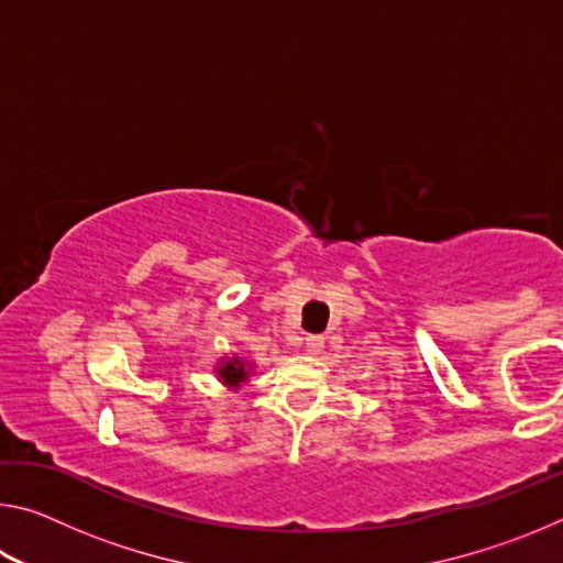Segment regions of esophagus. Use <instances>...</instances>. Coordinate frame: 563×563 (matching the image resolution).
I'll return each instance as SVG.
<instances>
[{"instance_id": "1", "label": "esophagus", "mask_w": 563, "mask_h": 563, "mask_svg": "<svg viewBox=\"0 0 563 563\" xmlns=\"http://www.w3.org/2000/svg\"><path fill=\"white\" fill-rule=\"evenodd\" d=\"M322 347H325V338H322V335H308V338H305V350H308L310 355H320Z\"/></svg>"}]
</instances>
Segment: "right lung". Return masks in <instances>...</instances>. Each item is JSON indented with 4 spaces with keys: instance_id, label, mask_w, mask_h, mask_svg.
Wrapping results in <instances>:
<instances>
[{
    "instance_id": "right-lung-1",
    "label": "right lung",
    "mask_w": 563,
    "mask_h": 563,
    "mask_svg": "<svg viewBox=\"0 0 563 563\" xmlns=\"http://www.w3.org/2000/svg\"><path fill=\"white\" fill-rule=\"evenodd\" d=\"M218 375L223 377V383L225 385H241L243 379L247 377V373H245V365L241 360H233V362H225V365L218 369Z\"/></svg>"
}]
</instances>
